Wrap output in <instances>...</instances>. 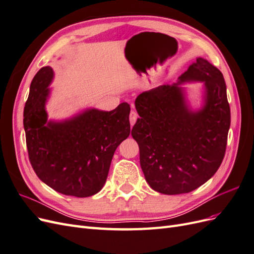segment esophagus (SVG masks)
I'll use <instances>...</instances> for the list:
<instances>
[{"instance_id":"1","label":"esophagus","mask_w":254,"mask_h":254,"mask_svg":"<svg viewBox=\"0 0 254 254\" xmlns=\"http://www.w3.org/2000/svg\"><path fill=\"white\" fill-rule=\"evenodd\" d=\"M137 118H139V115H137L136 111L131 110V112H130V114H129V120H130V124H131V126H133L135 124Z\"/></svg>"}]
</instances>
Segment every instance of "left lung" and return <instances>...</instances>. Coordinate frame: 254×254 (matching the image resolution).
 <instances>
[{"mask_svg":"<svg viewBox=\"0 0 254 254\" xmlns=\"http://www.w3.org/2000/svg\"><path fill=\"white\" fill-rule=\"evenodd\" d=\"M205 83L206 103L190 112L178 84ZM140 115L131 135L140 148V164L152 190L166 195L190 193L209 180L224 160L231 123L222 73L197 58L178 83L163 84L135 99Z\"/></svg>","mask_w":254,"mask_h":254,"instance_id":"1","label":"left lung"}]
</instances>
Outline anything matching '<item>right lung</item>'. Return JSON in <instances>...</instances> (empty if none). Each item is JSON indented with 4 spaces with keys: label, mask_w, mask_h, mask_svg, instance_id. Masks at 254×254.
Wrapping results in <instances>:
<instances>
[{
    "label": "right lung",
    "mask_w": 254,
    "mask_h": 254,
    "mask_svg": "<svg viewBox=\"0 0 254 254\" xmlns=\"http://www.w3.org/2000/svg\"><path fill=\"white\" fill-rule=\"evenodd\" d=\"M41 67L30 83L24 107L29 162L39 179L61 194L89 197L102 190L118 146L130 133L127 103L112 111L90 109L64 122H48L45 102L53 79Z\"/></svg>",
    "instance_id": "obj_1"
}]
</instances>
